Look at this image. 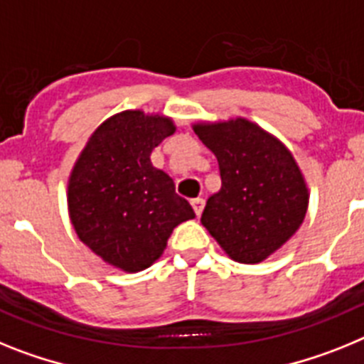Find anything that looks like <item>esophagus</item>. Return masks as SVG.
I'll list each match as a JSON object with an SVG mask.
<instances>
[{"instance_id":"1","label":"esophagus","mask_w":364,"mask_h":364,"mask_svg":"<svg viewBox=\"0 0 364 364\" xmlns=\"http://www.w3.org/2000/svg\"><path fill=\"white\" fill-rule=\"evenodd\" d=\"M203 207H205V200H201V198H196V200H192V208H194L196 216H201V213H203Z\"/></svg>"}]
</instances>
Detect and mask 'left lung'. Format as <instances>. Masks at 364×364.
Listing matches in <instances>:
<instances>
[{"instance_id":"8db88e82","label":"left lung","mask_w":364,"mask_h":364,"mask_svg":"<svg viewBox=\"0 0 364 364\" xmlns=\"http://www.w3.org/2000/svg\"><path fill=\"white\" fill-rule=\"evenodd\" d=\"M194 132L216 156L221 178L201 223L232 260H265L295 235L308 210V188L295 159L245 119L196 124Z\"/></svg>"}]
</instances>
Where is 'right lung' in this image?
I'll list each match as a JSON object with an SVG mask.
<instances>
[{
    "label": "right lung",
    "instance_id": "obj_1",
    "mask_svg": "<svg viewBox=\"0 0 364 364\" xmlns=\"http://www.w3.org/2000/svg\"><path fill=\"white\" fill-rule=\"evenodd\" d=\"M176 132L170 119L122 112L97 128L71 172L68 205L78 238L104 262L137 273L163 255L173 227L196 216L151 150Z\"/></svg>",
    "mask_w": 364,
    "mask_h": 364
}]
</instances>
